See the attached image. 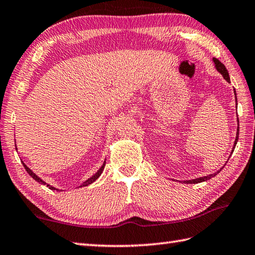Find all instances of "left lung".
I'll return each mask as SVG.
<instances>
[{"mask_svg": "<svg viewBox=\"0 0 255 255\" xmlns=\"http://www.w3.org/2000/svg\"><path fill=\"white\" fill-rule=\"evenodd\" d=\"M213 63H214V66H216V68H217V71L222 75L223 78L226 79V81H227L228 83H230V76H229L228 69L226 68V66H224V65H223L220 61H219V59H217V58H213ZM234 95H236V102H237V105H238L236 89H234ZM238 123H239V122H238ZM238 139H239V124H238V129H237V137H236V141H234V144H233V150H234V148H236V144H237V142H238ZM233 150H232V152H233ZM232 152H231V153H232ZM227 162H228V161H227ZM224 166H226V164H224ZM224 166H223V167H224ZM223 167L220 169V170H218L217 172H214V173L209 174V176H204V177H200V178H197V179H191V180H187V181H183V182H184V183H199V182L207 181V180H209V179H211V178H213V177H216L217 174L222 170Z\"/></svg>", "mask_w": 255, "mask_h": 255, "instance_id": "obj_1", "label": "left lung"}]
</instances>
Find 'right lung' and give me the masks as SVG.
I'll return each instance as SVG.
<instances>
[{
  "mask_svg": "<svg viewBox=\"0 0 255 255\" xmlns=\"http://www.w3.org/2000/svg\"><path fill=\"white\" fill-rule=\"evenodd\" d=\"M15 149H16V150H17V148H16V144H15ZM23 162V161H22ZM105 164H106V159H105V161H104V163H103V166L101 167V168H99V170L96 172V173H95L94 174V176H92L91 178H89V179H87V180L86 181H85V182H83L82 184H81V186H79V188H81V187H86V186H89V184H91V183H93L94 181H96L97 180V179L99 178V176H101V174H102V172H103V170H104V168H105ZM23 166H24V168H25V170H26L27 171V173L29 174V176H31L33 179H34V180L35 181H37L38 183H41V184H44V186H45V184H46V186L48 187V189H51V190H58V189H56V188H54V187H52L51 186V184H47L46 182H45V181H43L42 180V179L41 178H39V177H37L36 176V174H35L32 170H31V169H29L27 166H26V164H25L24 162H23Z\"/></svg>",
  "mask_w": 255,
  "mask_h": 255,
  "instance_id": "add662e5",
  "label": "right lung"
}]
</instances>
